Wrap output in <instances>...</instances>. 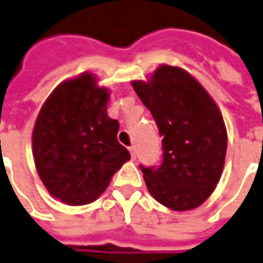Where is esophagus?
I'll use <instances>...</instances> for the list:
<instances>
[{
  "label": "esophagus",
  "mask_w": 263,
  "mask_h": 263,
  "mask_svg": "<svg viewBox=\"0 0 263 263\" xmlns=\"http://www.w3.org/2000/svg\"><path fill=\"white\" fill-rule=\"evenodd\" d=\"M129 153L130 155H132V159H136V148L132 145V147H129Z\"/></svg>",
  "instance_id": "obj_1"
}]
</instances>
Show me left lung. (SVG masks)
I'll list each match as a JSON object with an SVG mask.
<instances>
[{
    "label": "left lung",
    "instance_id": "1",
    "mask_svg": "<svg viewBox=\"0 0 263 263\" xmlns=\"http://www.w3.org/2000/svg\"><path fill=\"white\" fill-rule=\"evenodd\" d=\"M132 86L163 137L161 166H141L149 194L172 211L198 208L216 189L228 149L216 102L179 66L161 65L147 82L133 80Z\"/></svg>",
    "mask_w": 263,
    "mask_h": 263
}]
</instances>
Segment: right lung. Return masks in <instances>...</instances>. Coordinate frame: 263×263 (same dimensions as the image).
Wrapping results in <instances>:
<instances>
[{"label":"right lung","instance_id":"right-lung-1","mask_svg":"<svg viewBox=\"0 0 263 263\" xmlns=\"http://www.w3.org/2000/svg\"><path fill=\"white\" fill-rule=\"evenodd\" d=\"M109 90L91 72L58 84L41 106L31 134L37 173L54 198L86 205L105 191L130 154L108 116Z\"/></svg>","mask_w":263,"mask_h":263}]
</instances>
